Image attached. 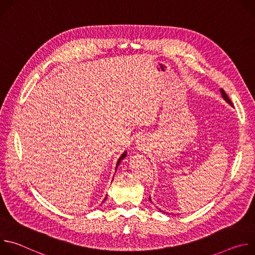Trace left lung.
Returning <instances> with one entry per match:
<instances>
[{
    "mask_svg": "<svg viewBox=\"0 0 255 255\" xmlns=\"http://www.w3.org/2000/svg\"><path fill=\"white\" fill-rule=\"evenodd\" d=\"M220 91H221V95H222V97H223V99H224V100H225V101H226V102H227V103H228V104H230V105H231V106H233V104H232V102H231V100H230V99H229V97H228V96H227V94H226V93H225V91H224V90H223V89H221V90H220ZM149 201H151V199H150V198H149ZM160 212H162V211H160Z\"/></svg>",
    "mask_w": 255,
    "mask_h": 255,
    "instance_id": "obj_1",
    "label": "left lung"
}]
</instances>
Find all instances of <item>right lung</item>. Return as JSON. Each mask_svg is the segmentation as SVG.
Here are the masks:
<instances>
[{
    "label": "right lung",
    "mask_w": 255,
    "mask_h": 255,
    "mask_svg": "<svg viewBox=\"0 0 255 255\" xmlns=\"http://www.w3.org/2000/svg\"><path fill=\"white\" fill-rule=\"evenodd\" d=\"M126 155H127V152H126V151H125V152H124V153H123V154H122V155H121V156H120V157H119V159H118V161H117V165H116V169H117V167H118V165H119V163H120V162H121V161H122V160H123V158H125V156H126ZM106 200H107V196H106V198H105V199H104V201H103V202H105V201H106Z\"/></svg>",
    "instance_id": "right-lung-1"
}]
</instances>
